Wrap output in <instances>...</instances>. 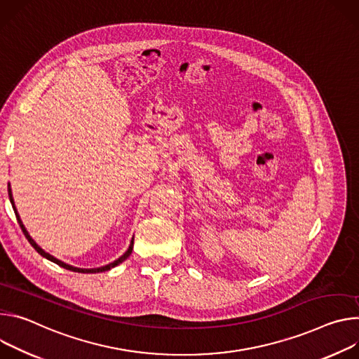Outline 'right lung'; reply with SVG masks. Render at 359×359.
Returning <instances> with one entry per match:
<instances>
[{
	"instance_id": "1",
	"label": "right lung",
	"mask_w": 359,
	"mask_h": 359,
	"mask_svg": "<svg viewBox=\"0 0 359 359\" xmlns=\"http://www.w3.org/2000/svg\"><path fill=\"white\" fill-rule=\"evenodd\" d=\"M8 195H10V201H11V204H13V208H14V212H15V217H17V221H18V224H20V226H21V229H22V232H24V235H25V238L28 240V243L35 248V251L39 254V255H43L44 258H47V259H50V261H53V262H55L57 265H60V266H62V268H65V269H69V271H74V272H83V273H95V272H104V271H108V269H111V268H114V266H116L118 264H121L123 261H126L130 255H131V252H133V247H134V238H133V241H131V244H130V248H128V251L123 255V257H119L116 261H114V262H111V264H108V265H105V266H101V268H93V269H84V268H75V266H71V265H68V264H65V262H62V261H60V259H57V258H54L53 255H50V254H47L44 250H41L39 248L36 244H35V241L32 240V238L28 235V232H27V229H25V226L22 225V222H21V219H20V215H18V212H17V210H15V205H14V200H13V194H11V188H10V185H8Z\"/></svg>"
}]
</instances>
